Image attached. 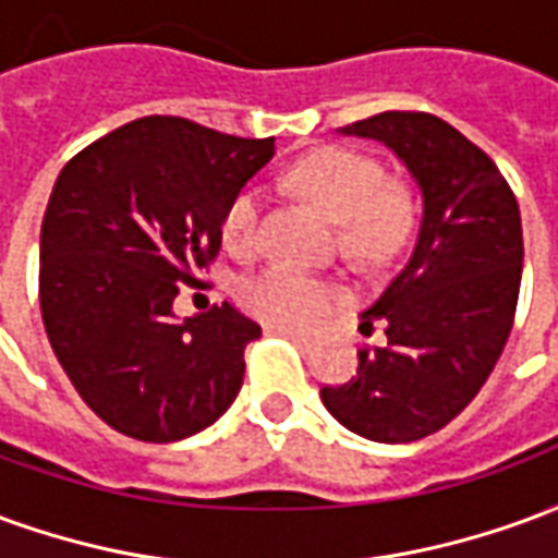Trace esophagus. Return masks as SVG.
I'll return each mask as SVG.
<instances>
[{"mask_svg": "<svg viewBox=\"0 0 558 558\" xmlns=\"http://www.w3.org/2000/svg\"><path fill=\"white\" fill-rule=\"evenodd\" d=\"M271 335H280V338L292 340L295 347H302V350H311L314 347V338L311 335H304V331H295V328H280V326H268Z\"/></svg>", "mask_w": 558, "mask_h": 558, "instance_id": "esophagus-1", "label": "esophagus"}]
</instances>
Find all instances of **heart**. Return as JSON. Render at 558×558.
<instances>
[{
  "label": "heart",
  "instance_id": "1",
  "mask_svg": "<svg viewBox=\"0 0 558 558\" xmlns=\"http://www.w3.org/2000/svg\"><path fill=\"white\" fill-rule=\"evenodd\" d=\"M287 179L295 194L314 199L338 220L343 254L362 266L386 263L410 230L412 206L407 191L386 182L383 167L355 148H316L292 163ZM263 203V191L256 184H244L223 208V244L242 259L259 251ZM239 302L268 326L311 328L343 302V287L335 278L275 266L244 280Z\"/></svg>",
  "mask_w": 558,
  "mask_h": 558
}]
</instances>
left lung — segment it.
Masks as SVG:
<instances>
[{
	"label": "left lung",
	"instance_id": "1",
	"mask_svg": "<svg viewBox=\"0 0 558 558\" xmlns=\"http://www.w3.org/2000/svg\"><path fill=\"white\" fill-rule=\"evenodd\" d=\"M343 134L395 148L424 196L407 266L362 314L386 347L359 350V374L319 398L347 430L415 442L466 410L511 335L523 275V227L511 184L439 116L388 110Z\"/></svg>",
	"mask_w": 558,
	"mask_h": 558
}]
</instances>
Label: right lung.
<instances>
[{"label": "right lung", "mask_w": 558, "mask_h": 558, "mask_svg": "<svg viewBox=\"0 0 558 558\" xmlns=\"http://www.w3.org/2000/svg\"><path fill=\"white\" fill-rule=\"evenodd\" d=\"M275 155L179 116L116 128L68 160L41 223L38 299L62 371L104 424L175 442L218 421L263 331L230 304L172 319L179 287L203 283L223 208Z\"/></svg>", "instance_id": "1"}]
</instances>
